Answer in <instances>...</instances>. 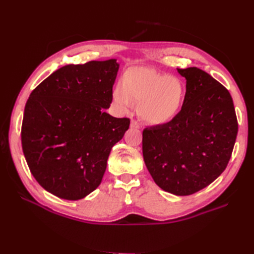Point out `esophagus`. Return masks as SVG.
Segmentation results:
<instances>
[{
	"mask_svg": "<svg viewBox=\"0 0 254 254\" xmlns=\"http://www.w3.org/2000/svg\"><path fill=\"white\" fill-rule=\"evenodd\" d=\"M130 127L131 128H135V129H139L140 128V124L134 120H131V123H130Z\"/></svg>",
	"mask_w": 254,
	"mask_h": 254,
	"instance_id": "1",
	"label": "esophagus"
}]
</instances>
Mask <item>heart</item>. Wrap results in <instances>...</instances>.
Listing matches in <instances>:
<instances>
[{
	"label": "heart",
	"instance_id": "b5f03b06",
	"mask_svg": "<svg viewBox=\"0 0 254 254\" xmlns=\"http://www.w3.org/2000/svg\"><path fill=\"white\" fill-rule=\"evenodd\" d=\"M186 89L175 76L159 73L151 67L132 66L123 75L112 91V99L118 110L128 113L134 102L137 112L150 125H164L179 113Z\"/></svg>",
	"mask_w": 254,
	"mask_h": 254
}]
</instances>
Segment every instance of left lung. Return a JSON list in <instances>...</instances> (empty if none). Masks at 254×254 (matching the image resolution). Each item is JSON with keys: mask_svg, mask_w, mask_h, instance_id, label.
I'll return each mask as SVG.
<instances>
[{"mask_svg": "<svg viewBox=\"0 0 254 254\" xmlns=\"http://www.w3.org/2000/svg\"><path fill=\"white\" fill-rule=\"evenodd\" d=\"M187 79L180 112L167 124L145 128L143 157L163 190L188 196L226 170L238 124L229 91L198 67L177 68Z\"/></svg>", "mask_w": 254, "mask_h": 254, "instance_id": "8db88e82", "label": "left lung"}]
</instances>
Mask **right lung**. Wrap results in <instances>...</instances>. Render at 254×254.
<instances>
[{"mask_svg":"<svg viewBox=\"0 0 254 254\" xmlns=\"http://www.w3.org/2000/svg\"><path fill=\"white\" fill-rule=\"evenodd\" d=\"M119 67L117 59L67 64L30 93L22 148L30 173L49 193L79 200L101 184L111 148L130 124L105 112Z\"/></svg>","mask_w":254,"mask_h":254,"instance_id":"add662e5","label":"right lung"}]
</instances>
